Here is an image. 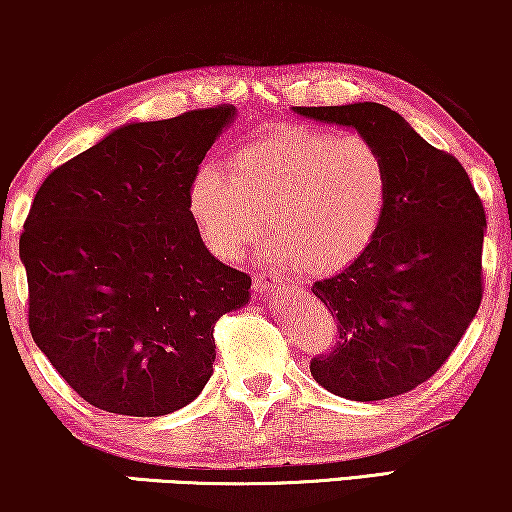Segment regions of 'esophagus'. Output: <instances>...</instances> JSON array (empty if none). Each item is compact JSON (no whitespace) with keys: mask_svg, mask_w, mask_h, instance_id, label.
Returning <instances> with one entry per match:
<instances>
[{"mask_svg":"<svg viewBox=\"0 0 512 512\" xmlns=\"http://www.w3.org/2000/svg\"><path fill=\"white\" fill-rule=\"evenodd\" d=\"M277 289V284L275 282H270L268 277H254V291L258 293V296H270L272 291Z\"/></svg>","mask_w":512,"mask_h":512,"instance_id":"34e87169","label":"esophagus"}]
</instances>
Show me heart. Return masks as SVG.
<instances>
[{"instance_id": "1", "label": "heart", "mask_w": 512, "mask_h": 512, "mask_svg": "<svg viewBox=\"0 0 512 512\" xmlns=\"http://www.w3.org/2000/svg\"><path fill=\"white\" fill-rule=\"evenodd\" d=\"M230 165L233 174L202 165L186 198L221 261L242 258L270 223L277 235L263 244L265 261L328 275L359 261L380 233L391 179L373 139L286 125L237 149Z\"/></svg>"}]
</instances>
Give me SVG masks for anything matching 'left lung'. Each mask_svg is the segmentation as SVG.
I'll use <instances>...</instances> for the list:
<instances>
[{
  "instance_id": "obj_1",
  "label": "left lung",
  "mask_w": 512,
  "mask_h": 512,
  "mask_svg": "<svg viewBox=\"0 0 512 512\" xmlns=\"http://www.w3.org/2000/svg\"><path fill=\"white\" fill-rule=\"evenodd\" d=\"M293 111L373 139L391 179L387 214L366 254L312 286L338 319V342L314 356L310 373L349 401L405 394L443 366L478 314L485 207L459 160L384 104Z\"/></svg>"
}]
</instances>
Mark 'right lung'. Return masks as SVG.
I'll list each match as a JSON object with an SVG mask.
<instances>
[{"label": "right lung", "instance_id": "obj_1", "mask_svg": "<svg viewBox=\"0 0 512 512\" xmlns=\"http://www.w3.org/2000/svg\"><path fill=\"white\" fill-rule=\"evenodd\" d=\"M235 118L223 104L128 123L48 174L20 235L30 333L95 408L160 417L205 389L214 324L251 277L209 254L188 184Z\"/></svg>", "mask_w": 512, "mask_h": 512}]
</instances>
